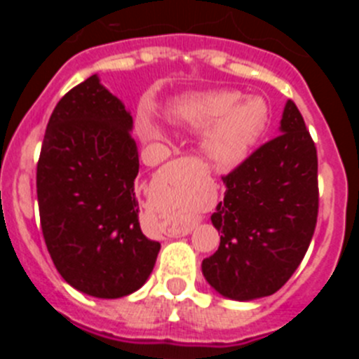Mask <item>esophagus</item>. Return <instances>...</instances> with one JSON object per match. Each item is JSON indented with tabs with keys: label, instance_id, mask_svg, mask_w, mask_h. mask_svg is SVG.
<instances>
[{
	"label": "esophagus",
	"instance_id": "1",
	"mask_svg": "<svg viewBox=\"0 0 359 359\" xmlns=\"http://www.w3.org/2000/svg\"><path fill=\"white\" fill-rule=\"evenodd\" d=\"M190 231H192V228H187V230H176V231H170L169 236L170 237H182V236H189Z\"/></svg>",
	"mask_w": 359,
	"mask_h": 359
}]
</instances>
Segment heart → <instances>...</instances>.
Here are the masks:
<instances>
[{
    "instance_id": "b5f03b06",
    "label": "heart",
    "mask_w": 359,
    "mask_h": 359,
    "mask_svg": "<svg viewBox=\"0 0 359 359\" xmlns=\"http://www.w3.org/2000/svg\"><path fill=\"white\" fill-rule=\"evenodd\" d=\"M169 118L194 129H207L203 136L205 156L219 167L230 169L248 156L261 140L269 122L266 102L259 97L244 98L239 91L215 90L192 93L180 98L169 107ZM149 140H158L160 129L151 122L142 126Z\"/></svg>"
}]
</instances>
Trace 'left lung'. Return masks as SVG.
<instances>
[{"label": "left lung", "mask_w": 359, "mask_h": 359, "mask_svg": "<svg viewBox=\"0 0 359 359\" xmlns=\"http://www.w3.org/2000/svg\"><path fill=\"white\" fill-rule=\"evenodd\" d=\"M278 131L223 176L224 199L210 217L221 243L203 261V275L219 294L239 302L280 290L315 233L318 158L293 100L286 102Z\"/></svg>", "instance_id": "8db88e82"}]
</instances>
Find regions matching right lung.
Returning a JSON list of instances; mask_svg holds the SVG:
<instances>
[{
  "mask_svg": "<svg viewBox=\"0 0 359 359\" xmlns=\"http://www.w3.org/2000/svg\"><path fill=\"white\" fill-rule=\"evenodd\" d=\"M133 116L91 75L53 109L37 163L41 228L69 286L90 297L140 290L160 243L142 233Z\"/></svg>",
  "mask_w": 359,
  "mask_h": 359,
  "instance_id": "add662e5",
  "label": "right lung"
}]
</instances>
